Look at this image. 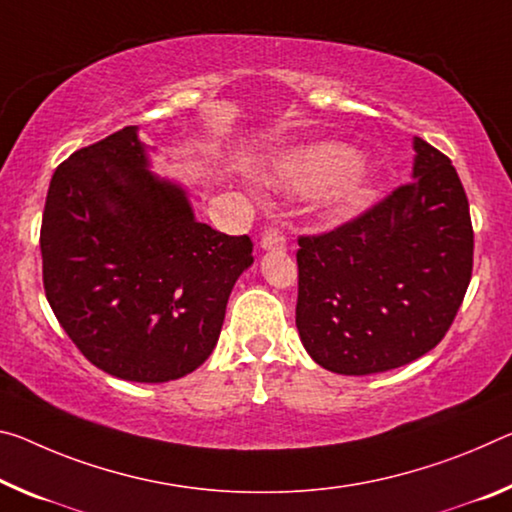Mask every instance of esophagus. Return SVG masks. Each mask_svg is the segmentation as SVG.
Wrapping results in <instances>:
<instances>
[{
  "mask_svg": "<svg viewBox=\"0 0 512 512\" xmlns=\"http://www.w3.org/2000/svg\"><path fill=\"white\" fill-rule=\"evenodd\" d=\"M259 246H262L264 250H285V246H287L285 232H282L278 225H269V227H266V230L262 232V239H259Z\"/></svg>",
  "mask_w": 512,
  "mask_h": 512,
  "instance_id": "obj_1",
  "label": "esophagus"
}]
</instances>
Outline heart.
Masks as SVG:
<instances>
[{
    "label": "heart",
    "mask_w": 512,
    "mask_h": 512,
    "mask_svg": "<svg viewBox=\"0 0 512 512\" xmlns=\"http://www.w3.org/2000/svg\"><path fill=\"white\" fill-rule=\"evenodd\" d=\"M358 164V152L346 145L328 143L285 159L278 175L282 182L298 191H319L335 184L332 205L337 209H355L364 205L373 193L369 173Z\"/></svg>",
    "instance_id": "1"
}]
</instances>
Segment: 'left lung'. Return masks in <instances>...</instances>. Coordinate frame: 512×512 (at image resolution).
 <instances>
[{"label":"left lung","instance_id":"left-lung-1","mask_svg":"<svg viewBox=\"0 0 512 512\" xmlns=\"http://www.w3.org/2000/svg\"><path fill=\"white\" fill-rule=\"evenodd\" d=\"M415 152V180L351 221L298 237L296 328L323 369L369 376L421 358L467 294V193L446 154L419 136Z\"/></svg>","mask_w":512,"mask_h":512}]
</instances>
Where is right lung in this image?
<instances>
[{"mask_svg": "<svg viewBox=\"0 0 512 512\" xmlns=\"http://www.w3.org/2000/svg\"><path fill=\"white\" fill-rule=\"evenodd\" d=\"M40 255L45 296L81 355L116 378L166 383L212 355L253 241L198 223L123 127L54 170Z\"/></svg>", "mask_w": 512, "mask_h": 512, "instance_id": "1", "label": "right lung"}]
</instances>
